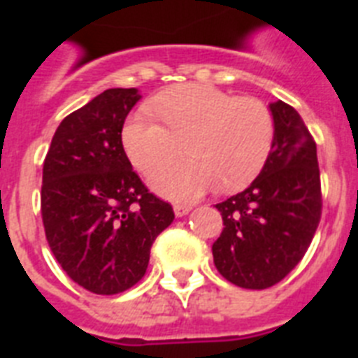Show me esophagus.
Masks as SVG:
<instances>
[{"instance_id":"esophagus-1","label":"esophagus","mask_w":358,"mask_h":358,"mask_svg":"<svg viewBox=\"0 0 358 358\" xmlns=\"http://www.w3.org/2000/svg\"><path fill=\"white\" fill-rule=\"evenodd\" d=\"M191 206H187V204H174V213L178 215V217H182V215H185V213H189Z\"/></svg>"}]
</instances>
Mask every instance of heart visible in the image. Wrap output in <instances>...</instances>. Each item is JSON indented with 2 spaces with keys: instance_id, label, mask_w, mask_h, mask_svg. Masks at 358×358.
Segmentation results:
<instances>
[{
  "instance_id": "obj_1",
  "label": "heart",
  "mask_w": 358,
  "mask_h": 358,
  "mask_svg": "<svg viewBox=\"0 0 358 358\" xmlns=\"http://www.w3.org/2000/svg\"><path fill=\"white\" fill-rule=\"evenodd\" d=\"M122 129L126 154L141 173L152 174L182 156L191 159L162 169L152 178L159 193L193 199L217 185L223 193L243 189L262 173L275 141V117L266 102L234 96L212 85L187 83L157 96Z\"/></svg>"
}]
</instances>
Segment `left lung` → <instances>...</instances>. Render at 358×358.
<instances>
[{"instance_id": "1", "label": "left lung", "mask_w": 358, "mask_h": 358, "mask_svg": "<svg viewBox=\"0 0 358 358\" xmlns=\"http://www.w3.org/2000/svg\"><path fill=\"white\" fill-rule=\"evenodd\" d=\"M275 141L260 176L215 204L224 229L212 245L213 264L239 288L280 282L305 256L322 219L316 141L289 103H269Z\"/></svg>"}]
</instances>
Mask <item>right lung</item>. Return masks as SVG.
Instances as JSON below:
<instances>
[{"label": "right lung", "mask_w": 358, "mask_h": 358, "mask_svg": "<svg viewBox=\"0 0 358 358\" xmlns=\"http://www.w3.org/2000/svg\"><path fill=\"white\" fill-rule=\"evenodd\" d=\"M139 94L108 89L64 117L42 169L41 213L50 249L74 282L122 294L143 278L154 239L173 223L169 202L148 191L122 146Z\"/></svg>", "instance_id": "1"}]
</instances>
